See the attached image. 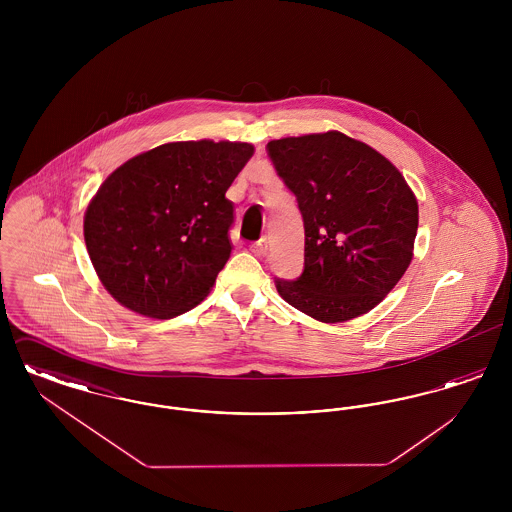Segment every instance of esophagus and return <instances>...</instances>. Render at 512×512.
<instances>
[{
  "mask_svg": "<svg viewBox=\"0 0 512 512\" xmlns=\"http://www.w3.org/2000/svg\"><path fill=\"white\" fill-rule=\"evenodd\" d=\"M251 253H253L255 257H265V255H267V240L261 238L259 242H255V244L251 245Z\"/></svg>",
  "mask_w": 512,
  "mask_h": 512,
  "instance_id": "1",
  "label": "esophagus"
}]
</instances>
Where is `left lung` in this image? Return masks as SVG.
<instances>
[{
    "label": "left lung",
    "mask_w": 512,
    "mask_h": 512,
    "mask_svg": "<svg viewBox=\"0 0 512 512\" xmlns=\"http://www.w3.org/2000/svg\"><path fill=\"white\" fill-rule=\"evenodd\" d=\"M267 151L305 226L303 274L276 280V290L326 324L372 311L413 261L418 203L407 180L338 130L272 140Z\"/></svg>",
    "instance_id": "8db88e82"
}]
</instances>
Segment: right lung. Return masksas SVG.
I'll return each mask as SVG.
<instances>
[{
  "label": "right lung",
  "instance_id": "obj_1",
  "mask_svg": "<svg viewBox=\"0 0 512 512\" xmlns=\"http://www.w3.org/2000/svg\"><path fill=\"white\" fill-rule=\"evenodd\" d=\"M245 142H169L111 172L84 213L103 288L147 318H172L211 292L232 244L224 194L251 159Z\"/></svg>",
  "mask_w": 512,
  "mask_h": 512
}]
</instances>
